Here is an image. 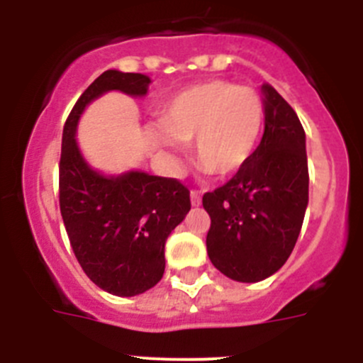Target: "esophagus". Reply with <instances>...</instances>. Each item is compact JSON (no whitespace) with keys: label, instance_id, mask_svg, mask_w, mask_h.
<instances>
[{"label":"esophagus","instance_id":"esophagus-1","mask_svg":"<svg viewBox=\"0 0 363 363\" xmlns=\"http://www.w3.org/2000/svg\"><path fill=\"white\" fill-rule=\"evenodd\" d=\"M191 203L194 205V207H198V205L201 203V192L196 191V189H192L191 191Z\"/></svg>","mask_w":363,"mask_h":363}]
</instances>
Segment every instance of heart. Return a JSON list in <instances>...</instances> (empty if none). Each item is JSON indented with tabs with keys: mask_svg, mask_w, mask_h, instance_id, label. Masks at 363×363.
<instances>
[{
	"mask_svg": "<svg viewBox=\"0 0 363 363\" xmlns=\"http://www.w3.org/2000/svg\"><path fill=\"white\" fill-rule=\"evenodd\" d=\"M265 121L264 98L252 86L214 79L179 92L156 127L172 154L194 140V160L218 178L233 176L251 160Z\"/></svg>",
	"mask_w": 363,
	"mask_h": 363,
	"instance_id": "heart-1",
	"label": "heart"
}]
</instances>
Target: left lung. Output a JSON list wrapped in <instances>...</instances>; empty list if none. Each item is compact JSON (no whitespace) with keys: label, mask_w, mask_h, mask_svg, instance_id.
Segmentation results:
<instances>
[{"label":"left lung","mask_w":363,"mask_h":363,"mask_svg":"<svg viewBox=\"0 0 363 363\" xmlns=\"http://www.w3.org/2000/svg\"><path fill=\"white\" fill-rule=\"evenodd\" d=\"M262 89V142L225 185L203 194L211 262L230 280L247 284L265 280L287 262L309 201L306 130L271 85Z\"/></svg>","instance_id":"1"}]
</instances>
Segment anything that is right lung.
I'll return each instance as SVG.
<instances>
[{
    "instance_id": "add662e5",
    "label": "right lung",
    "mask_w": 363,
    "mask_h": 363,
    "mask_svg": "<svg viewBox=\"0 0 363 363\" xmlns=\"http://www.w3.org/2000/svg\"><path fill=\"white\" fill-rule=\"evenodd\" d=\"M143 74L105 70L79 96L63 127L60 211L74 255L85 274L116 296H136L165 271L167 236L191 209L179 179L127 172L105 178L92 171L76 145V123L86 104L107 91L147 94Z\"/></svg>"
}]
</instances>
